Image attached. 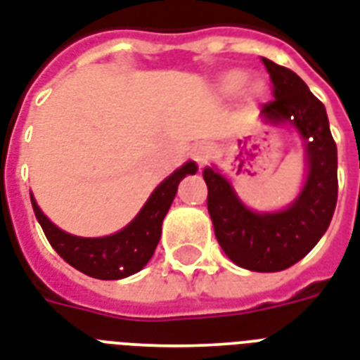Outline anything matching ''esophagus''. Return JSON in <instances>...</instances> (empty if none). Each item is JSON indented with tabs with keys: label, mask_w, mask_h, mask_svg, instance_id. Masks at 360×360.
Here are the masks:
<instances>
[{
	"label": "esophagus",
	"mask_w": 360,
	"mask_h": 360,
	"mask_svg": "<svg viewBox=\"0 0 360 360\" xmlns=\"http://www.w3.org/2000/svg\"><path fill=\"white\" fill-rule=\"evenodd\" d=\"M212 158V148L205 142H199V144H195L193 148H191V160L197 161V165L205 167L208 163V160Z\"/></svg>",
	"instance_id": "obj_1"
}]
</instances>
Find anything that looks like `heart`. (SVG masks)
<instances>
[{"label":"heart","mask_w":360,"mask_h":360,"mask_svg":"<svg viewBox=\"0 0 360 360\" xmlns=\"http://www.w3.org/2000/svg\"><path fill=\"white\" fill-rule=\"evenodd\" d=\"M248 82V75L242 71H231L221 79V91L224 94H236L240 91ZM255 91H261V86H255Z\"/></svg>","instance_id":"b5f03b06"}]
</instances>
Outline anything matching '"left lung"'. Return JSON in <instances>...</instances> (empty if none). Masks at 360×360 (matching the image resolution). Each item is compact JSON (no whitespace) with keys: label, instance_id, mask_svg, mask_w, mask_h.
Here are the masks:
<instances>
[{"label":"left lung","instance_id":"obj_1","mask_svg":"<svg viewBox=\"0 0 360 360\" xmlns=\"http://www.w3.org/2000/svg\"><path fill=\"white\" fill-rule=\"evenodd\" d=\"M274 99L261 114L272 124L291 122L308 142V180L287 210L255 214L235 195L218 171H202L208 188V214L227 257L253 272H278L299 263L328 229L338 199V155L327 110L304 80L291 69L261 58Z\"/></svg>","mask_w":360,"mask_h":360}]
</instances>
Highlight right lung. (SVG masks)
I'll return each mask as SVG.
<instances>
[{"label": "right lung", "instance_id": "add662e5", "mask_svg": "<svg viewBox=\"0 0 360 360\" xmlns=\"http://www.w3.org/2000/svg\"><path fill=\"white\" fill-rule=\"evenodd\" d=\"M195 171L197 165L189 161L172 172L165 182L158 186L139 216L125 229L103 238L67 235L49 221V218L39 210L33 197L32 206L50 246L65 263L97 280H120L139 272L154 255L161 236V224L171 208L178 184L186 174H195Z\"/></svg>", "mask_w": 360, "mask_h": 360}]
</instances>
